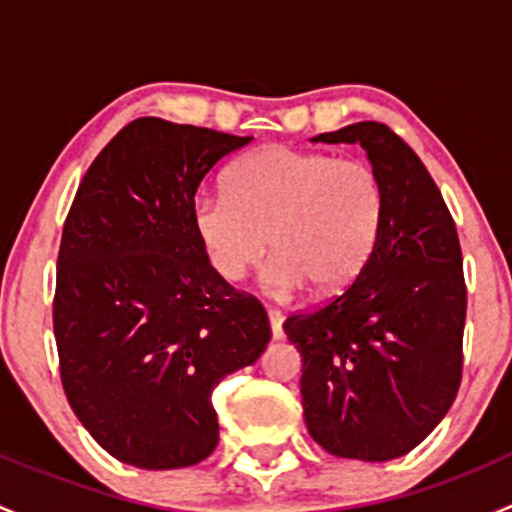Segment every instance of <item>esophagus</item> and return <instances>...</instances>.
Wrapping results in <instances>:
<instances>
[{
    "mask_svg": "<svg viewBox=\"0 0 512 512\" xmlns=\"http://www.w3.org/2000/svg\"><path fill=\"white\" fill-rule=\"evenodd\" d=\"M267 319H270L272 337H275V339L285 337V329H282V322H285V314H282L280 309H267Z\"/></svg>",
    "mask_w": 512,
    "mask_h": 512,
    "instance_id": "1",
    "label": "esophagus"
}]
</instances>
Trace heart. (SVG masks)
<instances>
[{"label": "heart", "instance_id": "obj_1", "mask_svg": "<svg viewBox=\"0 0 512 512\" xmlns=\"http://www.w3.org/2000/svg\"><path fill=\"white\" fill-rule=\"evenodd\" d=\"M379 175L356 158L267 146L230 168L225 193L193 203V230L210 267L240 282L267 252L262 272L272 297H292L312 285L337 292L369 262L384 223Z\"/></svg>", "mask_w": 512, "mask_h": 512}]
</instances>
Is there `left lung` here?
<instances>
[{
  "mask_svg": "<svg viewBox=\"0 0 512 512\" xmlns=\"http://www.w3.org/2000/svg\"><path fill=\"white\" fill-rule=\"evenodd\" d=\"M312 141L359 143L386 210L352 285L285 322L302 356L304 421L332 456L391 461L438 426L461 386V242L426 165L386 123H352Z\"/></svg>",
  "mask_w": 512,
  "mask_h": 512,
  "instance_id": "obj_1",
  "label": "left lung"
}]
</instances>
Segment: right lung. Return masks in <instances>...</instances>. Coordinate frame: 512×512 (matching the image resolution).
Instances as JSON below:
<instances>
[{"label": "right lung", "mask_w": 512, "mask_h": 512, "mask_svg": "<svg viewBox=\"0 0 512 512\" xmlns=\"http://www.w3.org/2000/svg\"><path fill=\"white\" fill-rule=\"evenodd\" d=\"M252 136L136 118L81 180L61 232L54 337L66 399L103 451L146 471L218 446L213 391L272 337L260 299L210 267L198 185Z\"/></svg>", "instance_id": "add662e5"}]
</instances>
